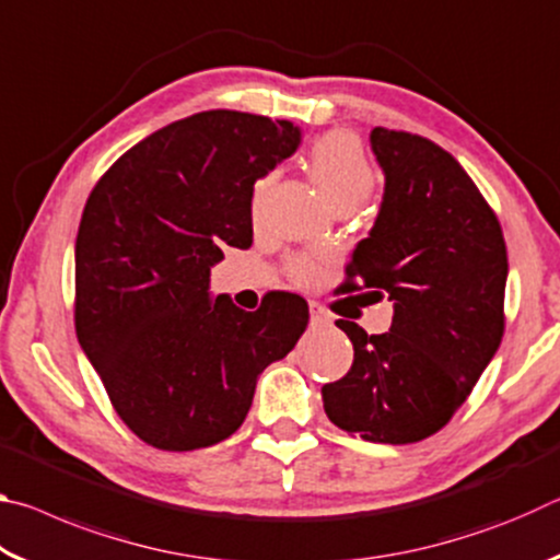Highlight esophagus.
<instances>
[{"mask_svg": "<svg viewBox=\"0 0 560 560\" xmlns=\"http://www.w3.org/2000/svg\"><path fill=\"white\" fill-rule=\"evenodd\" d=\"M308 311H311V326H328L330 324V314L324 306H320L318 301H311Z\"/></svg>", "mask_w": 560, "mask_h": 560, "instance_id": "34e87169", "label": "esophagus"}]
</instances>
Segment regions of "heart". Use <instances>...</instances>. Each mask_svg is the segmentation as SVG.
Returning a JSON list of instances; mask_svg holds the SVG:
<instances>
[{"instance_id": "1", "label": "heart", "mask_w": 560, "mask_h": 560, "mask_svg": "<svg viewBox=\"0 0 560 560\" xmlns=\"http://www.w3.org/2000/svg\"><path fill=\"white\" fill-rule=\"evenodd\" d=\"M308 167L316 185L338 210H355L373 195L377 175L360 140L348 130H334L318 138L308 155ZM273 177H261L254 187V207L267 195ZM324 254H296L289 259V273L299 283H316L324 273Z\"/></svg>"}]
</instances>
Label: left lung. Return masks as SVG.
<instances>
[{"label":"left lung","instance_id":"8db88e82","mask_svg":"<svg viewBox=\"0 0 560 560\" xmlns=\"http://www.w3.org/2000/svg\"><path fill=\"white\" fill-rule=\"evenodd\" d=\"M371 148L385 192L343 289L387 293L393 326L368 336L353 320H336L353 343V365L320 393L336 428L410 444L452 420L494 358L509 259L494 210L447 150L387 128H373Z\"/></svg>","mask_w":560,"mask_h":560}]
</instances>
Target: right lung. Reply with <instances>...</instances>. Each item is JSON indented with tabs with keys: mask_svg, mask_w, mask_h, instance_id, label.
<instances>
[{
	"mask_svg": "<svg viewBox=\"0 0 560 560\" xmlns=\"http://www.w3.org/2000/svg\"><path fill=\"white\" fill-rule=\"evenodd\" d=\"M301 130L240 110L170 122L108 167L75 236V336L120 420L167 452L230 438L264 368L296 346L308 306L210 296L222 246H252L254 183L296 153Z\"/></svg>",
	"mask_w": 560,
	"mask_h": 560,
	"instance_id": "add662e5",
	"label": "right lung"
}]
</instances>
